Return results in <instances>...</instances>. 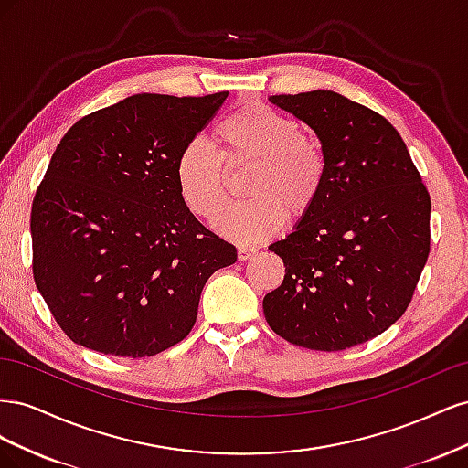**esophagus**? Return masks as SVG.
Masks as SVG:
<instances>
[{
	"label": "esophagus",
	"instance_id": "obj_1",
	"mask_svg": "<svg viewBox=\"0 0 468 468\" xmlns=\"http://www.w3.org/2000/svg\"><path fill=\"white\" fill-rule=\"evenodd\" d=\"M256 253H258L256 248L239 246V248H238V260H239V261H248V260H251L253 256H256Z\"/></svg>",
	"mask_w": 468,
	"mask_h": 468
}]
</instances>
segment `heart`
<instances>
[{"label":"heart","instance_id":"1","mask_svg":"<svg viewBox=\"0 0 468 468\" xmlns=\"http://www.w3.org/2000/svg\"><path fill=\"white\" fill-rule=\"evenodd\" d=\"M218 154L195 138L176 160V183L183 205L197 218L210 220L228 200V172L252 167L248 204L221 213L212 226L238 244L275 236L287 218H304L320 199L328 158L301 124L260 101L232 109L215 124Z\"/></svg>","mask_w":468,"mask_h":468}]
</instances>
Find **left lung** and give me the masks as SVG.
Wrapping results in <instances>:
<instances>
[{"label": "left lung", "mask_w": 468, "mask_h": 468, "mask_svg": "<svg viewBox=\"0 0 468 468\" xmlns=\"http://www.w3.org/2000/svg\"><path fill=\"white\" fill-rule=\"evenodd\" d=\"M320 138L328 176L316 207L269 246L285 263L263 314L287 342L342 351L399 320L430 256L431 201L399 131L328 90L271 95Z\"/></svg>", "instance_id": "8db88e82"}]
</instances>
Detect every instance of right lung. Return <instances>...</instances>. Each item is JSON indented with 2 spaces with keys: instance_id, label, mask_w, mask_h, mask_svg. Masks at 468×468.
<instances>
[{
  "instance_id": "right-lung-1",
  "label": "right lung",
  "mask_w": 468,
  "mask_h": 468,
  "mask_svg": "<svg viewBox=\"0 0 468 468\" xmlns=\"http://www.w3.org/2000/svg\"><path fill=\"white\" fill-rule=\"evenodd\" d=\"M226 97L131 95L56 146L31 210L33 275L74 344L133 359L169 349L195 325L207 279L236 261L176 183L177 154Z\"/></svg>"
}]
</instances>
